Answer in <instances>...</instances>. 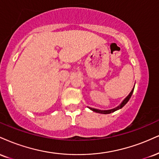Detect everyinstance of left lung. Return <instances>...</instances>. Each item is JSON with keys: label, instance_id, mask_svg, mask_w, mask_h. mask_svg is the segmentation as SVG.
<instances>
[{"label": "left lung", "instance_id": "1", "mask_svg": "<svg viewBox=\"0 0 159 159\" xmlns=\"http://www.w3.org/2000/svg\"><path fill=\"white\" fill-rule=\"evenodd\" d=\"M134 87H135V86H134ZM134 87H133V89H132L130 93H129V94L125 98H124V100L122 101L121 104L120 105H118L117 107L112 109V110H98V109H95V108H92V107H89V108L91 110H93V112H98V113H101V114H110V113H111V112H115V111L119 110V109H121L124 106V105H125L128 102V101H129V98H131L132 95H133V91H134Z\"/></svg>", "mask_w": 159, "mask_h": 159}]
</instances>
